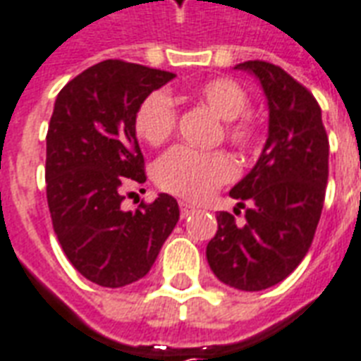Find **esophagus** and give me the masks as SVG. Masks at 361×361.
Returning <instances> with one entry per match:
<instances>
[{
  "label": "esophagus",
  "mask_w": 361,
  "mask_h": 361,
  "mask_svg": "<svg viewBox=\"0 0 361 361\" xmlns=\"http://www.w3.org/2000/svg\"><path fill=\"white\" fill-rule=\"evenodd\" d=\"M178 207H180V215H183V217H188L190 213L196 212V207L190 206V204H186V202H180V204H178Z\"/></svg>",
  "instance_id": "34e87169"
}]
</instances>
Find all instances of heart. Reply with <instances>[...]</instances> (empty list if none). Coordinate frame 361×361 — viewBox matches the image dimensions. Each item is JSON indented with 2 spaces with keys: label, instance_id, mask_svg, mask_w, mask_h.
<instances>
[{
  "label": "heart",
  "instance_id": "b5f03b06",
  "mask_svg": "<svg viewBox=\"0 0 361 361\" xmlns=\"http://www.w3.org/2000/svg\"><path fill=\"white\" fill-rule=\"evenodd\" d=\"M192 97L207 105L219 119L227 121L225 138L236 148H250L257 138L256 119L246 113L248 94L231 78H212L198 84ZM177 126V109L165 92L155 90L144 97L134 113V130L149 146H161L169 140ZM236 167L228 155L221 152H198L177 146L155 163V180L159 188L186 200L202 202L233 180Z\"/></svg>",
  "mask_w": 361,
  "mask_h": 361
}]
</instances>
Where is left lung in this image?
<instances>
[{
  "mask_svg": "<svg viewBox=\"0 0 361 361\" xmlns=\"http://www.w3.org/2000/svg\"><path fill=\"white\" fill-rule=\"evenodd\" d=\"M235 69L256 76L269 107L264 152L228 192L249 204L244 223L217 213V233L207 244V264L221 283L256 292L277 285L296 269L314 240L329 178V138L312 92L267 61Z\"/></svg>",
  "mask_w": 361,
  "mask_h": 361,
  "instance_id": "1",
  "label": "left lung"
}]
</instances>
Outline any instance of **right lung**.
Wrapping results in <instances>:
<instances>
[{"mask_svg": "<svg viewBox=\"0 0 361 361\" xmlns=\"http://www.w3.org/2000/svg\"><path fill=\"white\" fill-rule=\"evenodd\" d=\"M175 75L107 59L63 86L46 136V194L57 240L92 283L119 288L142 279L178 221L177 200L159 194L121 209L126 183H146L134 113Z\"/></svg>", "mask_w": 361, "mask_h": 361, "instance_id": "1", "label": "right lung"}]
</instances>
